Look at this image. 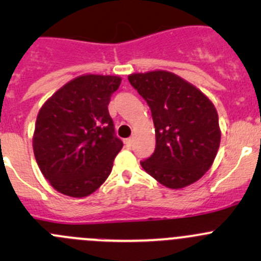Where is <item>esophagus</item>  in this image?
I'll use <instances>...</instances> for the list:
<instances>
[{
	"instance_id": "34e87169",
	"label": "esophagus",
	"mask_w": 261,
	"mask_h": 261,
	"mask_svg": "<svg viewBox=\"0 0 261 261\" xmlns=\"http://www.w3.org/2000/svg\"><path fill=\"white\" fill-rule=\"evenodd\" d=\"M133 141H134V138H128V139H126V140H125V144L127 146H131V145H133Z\"/></svg>"
}]
</instances>
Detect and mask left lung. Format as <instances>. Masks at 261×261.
Here are the masks:
<instances>
[{
	"label": "left lung",
	"mask_w": 261,
	"mask_h": 261,
	"mask_svg": "<svg viewBox=\"0 0 261 261\" xmlns=\"http://www.w3.org/2000/svg\"><path fill=\"white\" fill-rule=\"evenodd\" d=\"M147 102L155 126V150L141 167L172 189L194 183L211 168L221 141L215 106L199 89L173 73L128 75Z\"/></svg>",
	"instance_id": "left-lung-1"
}]
</instances>
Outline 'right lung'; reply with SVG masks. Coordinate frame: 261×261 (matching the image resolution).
<instances>
[{
  "instance_id": "add662e5",
  "label": "right lung",
  "mask_w": 261,
  "mask_h": 261,
  "mask_svg": "<svg viewBox=\"0 0 261 261\" xmlns=\"http://www.w3.org/2000/svg\"><path fill=\"white\" fill-rule=\"evenodd\" d=\"M120 83L116 75H82L55 92L39 111L34 154L44 177L60 193L87 197L111 173L123 145L109 114Z\"/></svg>"
}]
</instances>
